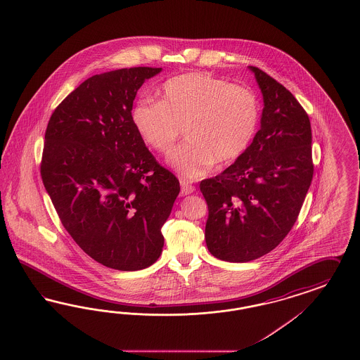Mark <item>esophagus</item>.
Wrapping results in <instances>:
<instances>
[{"mask_svg": "<svg viewBox=\"0 0 360 360\" xmlns=\"http://www.w3.org/2000/svg\"><path fill=\"white\" fill-rule=\"evenodd\" d=\"M194 190H195V187L190 182H187L186 179H181V194L182 195H188V194L194 193Z\"/></svg>", "mask_w": 360, "mask_h": 360, "instance_id": "esophagus-1", "label": "esophagus"}]
</instances>
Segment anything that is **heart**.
Segmentation results:
<instances>
[{
	"instance_id": "obj_1",
	"label": "heart",
	"mask_w": 360,
	"mask_h": 360,
	"mask_svg": "<svg viewBox=\"0 0 360 360\" xmlns=\"http://www.w3.org/2000/svg\"><path fill=\"white\" fill-rule=\"evenodd\" d=\"M158 96V101H137L131 121L143 142L158 153L170 152L185 127L188 140L167 160L186 179L206 174L215 162L239 160L259 128L256 94L219 77L179 75L167 80Z\"/></svg>"
}]
</instances>
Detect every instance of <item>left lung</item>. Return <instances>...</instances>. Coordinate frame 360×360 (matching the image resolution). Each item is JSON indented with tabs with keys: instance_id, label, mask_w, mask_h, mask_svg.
<instances>
[{
	"instance_id": "left-lung-1",
	"label": "left lung",
	"mask_w": 360,
	"mask_h": 360,
	"mask_svg": "<svg viewBox=\"0 0 360 360\" xmlns=\"http://www.w3.org/2000/svg\"><path fill=\"white\" fill-rule=\"evenodd\" d=\"M250 70L264 98L262 127L235 164L199 185L208 206V251L229 262L259 259L283 241L314 173L305 109L266 72Z\"/></svg>"
}]
</instances>
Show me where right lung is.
Returning <instances> with one entry per match:
<instances>
[{
  "label": "right lung",
  "instance_id": "1",
  "mask_svg": "<svg viewBox=\"0 0 360 360\" xmlns=\"http://www.w3.org/2000/svg\"><path fill=\"white\" fill-rule=\"evenodd\" d=\"M161 70L88 77L55 108L44 133L41 175L58 217L88 256L112 269L157 262L181 190L131 121L137 91Z\"/></svg>",
  "mask_w": 360,
  "mask_h": 360
}]
</instances>
